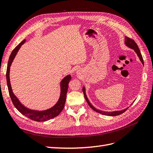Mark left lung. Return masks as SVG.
Listing matches in <instances>:
<instances>
[{"instance_id": "8db88e82", "label": "left lung", "mask_w": 153, "mask_h": 153, "mask_svg": "<svg viewBox=\"0 0 153 153\" xmlns=\"http://www.w3.org/2000/svg\"><path fill=\"white\" fill-rule=\"evenodd\" d=\"M125 44H126V45L128 46L129 48H132V49H133L134 50H135V52L137 53L138 57H139L140 61L143 64V58H142V54L140 53V51L139 48H138V47L137 44L135 43V41H134L133 39H132L131 38H128V37L126 36V37H125ZM82 91H83V92H84L85 99L87 101L88 105L90 106V107L92 110H94V111H96V112H98L100 114H103V115H109V116H115V115H119L120 114L124 113L125 111H126L129 108V107H128V108H125L124 110H119V111H114V112H105V111H101V110H100L98 109H96L95 107H94V106L91 104L89 100H88L87 97L86 96V94H85V87H83Z\"/></svg>"}]
</instances>
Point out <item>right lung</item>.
<instances>
[{
	"instance_id": "obj_1",
	"label": "right lung",
	"mask_w": 153,
	"mask_h": 153,
	"mask_svg": "<svg viewBox=\"0 0 153 153\" xmlns=\"http://www.w3.org/2000/svg\"><path fill=\"white\" fill-rule=\"evenodd\" d=\"M25 40H23L22 42L18 45L16 47L14 48L12 51V52L10 55V58H9L7 67V71H6V80H7V85L8 87L9 94L11 97V99L12 102L15 106V108L19 111V112L23 114L25 116L29 118L30 119L33 120L35 121L41 122V121H46L52 119L55 117L57 116V115L61 112V111L63 110L64 107V105H65L66 99V94L68 92V84L69 81L71 80V75H69L64 77L63 80L61 82V95H60V98L57 103L55 104L53 107L49 108L47 110L44 111H37V110H32L29 108H27L26 107L22 105L21 103L18 100V98L13 94V92L11 89L10 80V66L11 65V63L13 61L14 58L15 57L16 55L19 50L21 46L25 43Z\"/></svg>"
}]
</instances>
